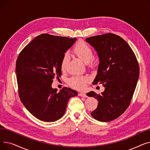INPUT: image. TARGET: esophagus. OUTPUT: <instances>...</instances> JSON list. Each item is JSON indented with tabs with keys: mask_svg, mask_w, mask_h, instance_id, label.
I'll use <instances>...</instances> for the list:
<instances>
[{
	"mask_svg": "<svg viewBox=\"0 0 150 150\" xmlns=\"http://www.w3.org/2000/svg\"><path fill=\"white\" fill-rule=\"evenodd\" d=\"M78 95H79L81 97H87V95H86L85 93H83V92L79 93H78Z\"/></svg>",
	"mask_w": 150,
	"mask_h": 150,
	"instance_id": "1",
	"label": "esophagus"
}]
</instances>
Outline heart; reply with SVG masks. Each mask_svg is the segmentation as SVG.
Instances as JSON below:
<instances>
[{
	"instance_id": "obj_1",
	"label": "heart",
	"mask_w": 150,
	"mask_h": 150,
	"mask_svg": "<svg viewBox=\"0 0 150 150\" xmlns=\"http://www.w3.org/2000/svg\"><path fill=\"white\" fill-rule=\"evenodd\" d=\"M73 53L76 56L82 60L84 63L93 66L95 64L97 58L93 56V51L91 47L83 40L78 41L74 45L72 49ZM69 61V56L67 53L64 54L61 59L60 68L62 71H64ZM90 80L88 76L76 75L70 78L68 83L70 86L77 89H83L86 85Z\"/></svg>"
}]
</instances>
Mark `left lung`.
Returning a JSON list of instances; mask_svg holds the SVG:
<instances>
[{
    "label": "left lung",
    "mask_w": 150,
    "mask_h": 150,
    "mask_svg": "<svg viewBox=\"0 0 150 150\" xmlns=\"http://www.w3.org/2000/svg\"><path fill=\"white\" fill-rule=\"evenodd\" d=\"M98 53L100 63L93 84H103L104 92L91 91L89 97L97 99V108L91 112L103 122L120 116L130 105L139 76V66L130 46L120 36L106 33L86 39Z\"/></svg>",
    "instance_id": "left-lung-1"
}]
</instances>
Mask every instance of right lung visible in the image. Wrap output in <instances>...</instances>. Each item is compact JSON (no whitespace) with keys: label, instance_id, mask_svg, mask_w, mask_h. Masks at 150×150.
I'll use <instances>...</instances> for the list:
<instances>
[{"label":"right lung","instance_id":"right-lung-1","mask_svg":"<svg viewBox=\"0 0 150 150\" xmlns=\"http://www.w3.org/2000/svg\"><path fill=\"white\" fill-rule=\"evenodd\" d=\"M76 38L44 33L36 37L19 54L16 63L18 93L23 105L38 119L57 121L66 112L69 98L77 92L64 87L52 88L61 76L60 64Z\"/></svg>","mask_w":150,"mask_h":150}]
</instances>
